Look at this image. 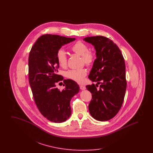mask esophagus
Segmentation results:
<instances>
[{"label": "esophagus", "mask_w": 153, "mask_h": 153, "mask_svg": "<svg viewBox=\"0 0 153 153\" xmlns=\"http://www.w3.org/2000/svg\"><path fill=\"white\" fill-rule=\"evenodd\" d=\"M80 89H81V90H85V89H86V88L85 86H84V85H80Z\"/></svg>", "instance_id": "obj_1"}]
</instances>
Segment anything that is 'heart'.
<instances>
[{
  "label": "heart",
  "instance_id": "1",
  "mask_svg": "<svg viewBox=\"0 0 153 153\" xmlns=\"http://www.w3.org/2000/svg\"><path fill=\"white\" fill-rule=\"evenodd\" d=\"M71 50L73 53L81 56V62L87 66L92 65L95 61V56L94 52L89 51V46L87 44L79 41L72 45ZM56 59L58 65L62 68H65L67 65L68 58L65 52L62 49H59L56 54ZM65 76L78 83H82L84 78L87 75L85 68L71 69L65 72Z\"/></svg>",
  "mask_w": 153,
  "mask_h": 153
}]
</instances>
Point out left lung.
<instances>
[{"instance_id":"1","label":"left lung","mask_w":153,"mask_h":153,"mask_svg":"<svg viewBox=\"0 0 153 153\" xmlns=\"http://www.w3.org/2000/svg\"><path fill=\"white\" fill-rule=\"evenodd\" d=\"M84 40L94 46L96 55L88 77L97 84L86 86L92 94L89 111L96 120L107 121L117 115L123 102L127 87L124 59L118 46L107 37L88 36Z\"/></svg>"}]
</instances>
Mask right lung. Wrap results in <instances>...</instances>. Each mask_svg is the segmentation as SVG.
I'll list each match as a JSON object with an SVG mask.
<instances>
[{
  "instance_id": "add662e5",
  "label": "right lung",
  "mask_w": 153,
  "mask_h": 153,
  "mask_svg": "<svg viewBox=\"0 0 153 153\" xmlns=\"http://www.w3.org/2000/svg\"><path fill=\"white\" fill-rule=\"evenodd\" d=\"M74 38L45 34L33 45L29 56V79L34 100L41 114L54 123H62L71 115V100L79 91L77 83L64 80L57 74L56 54L62 46L74 41ZM63 80L66 88L62 91L55 84Z\"/></svg>"
}]
</instances>
